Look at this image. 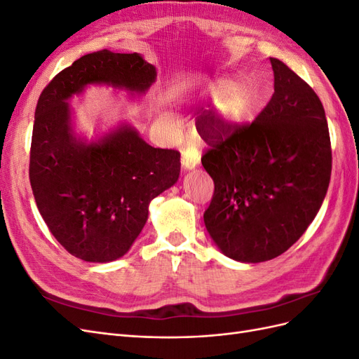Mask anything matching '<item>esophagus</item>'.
<instances>
[{"label": "esophagus", "instance_id": "esophagus-1", "mask_svg": "<svg viewBox=\"0 0 359 359\" xmlns=\"http://www.w3.org/2000/svg\"><path fill=\"white\" fill-rule=\"evenodd\" d=\"M199 161H201V157H199V154L196 153V151H191L189 148H184L182 149L181 163H182L184 168H186V169L196 168L199 165Z\"/></svg>", "mask_w": 359, "mask_h": 359}]
</instances>
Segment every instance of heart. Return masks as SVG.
Here are the masks:
<instances>
[{
  "label": "heart",
  "instance_id": "1",
  "mask_svg": "<svg viewBox=\"0 0 359 359\" xmlns=\"http://www.w3.org/2000/svg\"><path fill=\"white\" fill-rule=\"evenodd\" d=\"M224 86L226 85H222V86H219V88H215V90L223 91ZM245 106H247V94L244 93V90L241 88V86H235V88L229 94H227V97H226L224 111L229 114V115H240V114H243L245 111ZM166 124L172 130V132H175L177 126H175V121H173L172 118H166Z\"/></svg>",
  "mask_w": 359,
  "mask_h": 359
}]
</instances>
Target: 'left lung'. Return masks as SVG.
I'll return each mask as SVG.
<instances>
[{
	"mask_svg": "<svg viewBox=\"0 0 359 359\" xmlns=\"http://www.w3.org/2000/svg\"><path fill=\"white\" fill-rule=\"evenodd\" d=\"M274 94L255 121L238 124L217 109L196 116L208 149L202 165L214 181L203 212L222 252L265 262L295 244L327 194L332 154L322 102L285 62L271 58Z\"/></svg>",
	"mask_w": 359,
	"mask_h": 359,
	"instance_id": "left-lung-1",
	"label": "left lung"
}]
</instances>
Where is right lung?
Listing matches in <instances>:
<instances>
[{"instance_id":"right-lung-1","label":"right lung","mask_w":359,"mask_h":359,"mask_svg":"<svg viewBox=\"0 0 359 359\" xmlns=\"http://www.w3.org/2000/svg\"><path fill=\"white\" fill-rule=\"evenodd\" d=\"M156 67L137 53H86L41 91L32 127L29 182L55 240L85 262L124 256L148 219V206L180 177V153L148 145L121 126L99 142L76 139L67 100L88 83L144 93Z\"/></svg>"}]
</instances>
